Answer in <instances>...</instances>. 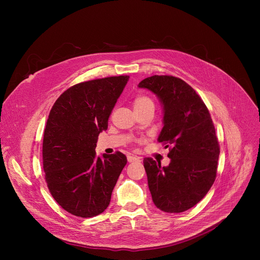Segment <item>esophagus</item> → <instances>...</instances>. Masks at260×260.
Listing matches in <instances>:
<instances>
[{
	"mask_svg": "<svg viewBox=\"0 0 260 260\" xmlns=\"http://www.w3.org/2000/svg\"><path fill=\"white\" fill-rule=\"evenodd\" d=\"M127 160L130 163H132V162H140L141 161V159L139 157H136V156H133V155H128L127 156Z\"/></svg>",
	"mask_w": 260,
	"mask_h": 260,
	"instance_id": "34e87169",
	"label": "esophagus"
}]
</instances>
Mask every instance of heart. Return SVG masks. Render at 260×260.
<instances>
[{"mask_svg":"<svg viewBox=\"0 0 260 260\" xmlns=\"http://www.w3.org/2000/svg\"><path fill=\"white\" fill-rule=\"evenodd\" d=\"M133 107L135 111H143V110H152L154 111L155 104L151 97L144 94L137 95L133 100Z\"/></svg>","mask_w":260,"mask_h":260,"instance_id":"obj_1","label":"heart"}]
</instances>
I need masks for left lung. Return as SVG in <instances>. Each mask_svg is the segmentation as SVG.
<instances>
[{
  "instance_id": "1",
  "label": "left lung",
  "mask_w": 260,
  "mask_h": 260,
  "mask_svg": "<svg viewBox=\"0 0 260 260\" xmlns=\"http://www.w3.org/2000/svg\"><path fill=\"white\" fill-rule=\"evenodd\" d=\"M138 86L162 102L164 127L158 141L170 146L167 167L151 157L143 160L152 200L164 212H183L196 205L215 181L220 147L214 124L200 96L182 79L154 75Z\"/></svg>"
}]
</instances>
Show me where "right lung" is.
I'll use <instances>...</instances> for the list:
<instances>
[{
    "instance_id": "add662e5",
    "label": "right lung",
    "mask_w": 260,
    "mask_h": 260,
    "mask_svg": "<svg viewBox=\"0 0 260 260\" xmlns=\"http://www.w3.org/2000/svg\"><path fill=\"white\" fill-rule=\"evenodd\" d=\"M128 80L122 75L78 83L49 114L43 139L46 183L55 201L75 216L94 217L108 207L127 163L119 151L96 158L95 148Z\"/></svg>"
}]
</instances>
